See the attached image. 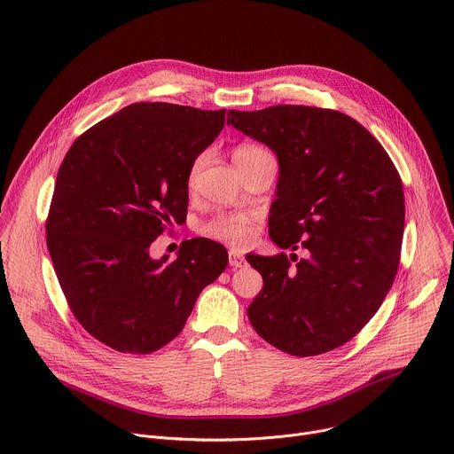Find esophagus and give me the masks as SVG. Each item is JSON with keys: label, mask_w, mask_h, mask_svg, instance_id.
<instances>
[{"label": "esophagus", "mask_w": 454, "mask_h": 454, "mask_svg": "<svg viewBox=\"0 0 454 454\" xmlns=\"http://www.w3.org/2000/svg\"><path fill=\"white\" fill-rule=\"evenodd\" d=\"M230 266L231 268H242V266H246V258L240 254V253H237V251H230Z\"/></svg>", "instance_id": "obj_1"}]
</instances>
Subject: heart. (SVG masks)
<instances>
[{
  "instance_id": "1",
  "label": "heart",
  "mask_w": 454,
  "mask_h": 454,
  "mask_svg": "<svg viewBox=\"0 0 454 454\" xmlns=\"http://www.w3.org/2000/svg\"><path fill=\"white\" fill-rule=\"evenodd\" d=\"M261 154H270L266 149L258 147V145H240L235 149L233 153V160L239 158H246V156H261ZM203 160L198 158L196 161L192 163L190 170H188V183L193 184L200 176ZM207 233L214 239L224 240L231 246L242 247L246 244L251 242L253 235H254V217L251 214H224L219 215L217 219H214L208 226H207Z\"/></svg>"
}]
</instances>
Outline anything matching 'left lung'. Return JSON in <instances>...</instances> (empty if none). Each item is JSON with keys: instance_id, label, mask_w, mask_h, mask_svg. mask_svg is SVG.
I'll return each mask as SVG.
<instances>
[{"instance_id": "1", "label": "left lung", "mask_w": 454, "mask_h": 454, "mask_svg": "<svg viewBox=\"0 0 454 454\" xmlns=\"http://www.w3.org/2000/svg\"><path fill=\"white\" fill-rule=\"evenodd\" d=\"M228 123L277 154L270 237L291 249L289 256H246L264 278L247 307L251 325L291 356L334 350L366 325L395 280L404 231L399 172L366 129L340 111L231 109Z\"/></svg>"}]
</instances>
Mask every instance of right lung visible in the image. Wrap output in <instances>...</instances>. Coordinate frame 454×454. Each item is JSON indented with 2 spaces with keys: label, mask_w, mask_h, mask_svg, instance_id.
Wrapping results in <instances>:
<instances>
[{
  "label": "right lung",
  "mask_w": 454,
  "mask_h": 454,
  "mask_svg": "<svg viewBox=\"0 0 454 454\" xmlns=\"http://www.w3.org/2000/svg\"><path fill=\"white\" fill-rule=\"evenodd\" d=\"M224 113L131 104L77 138L59 168L46 223L53 270L81 325L118 352L172 341L226 270V247L203 237L186 240L174 262L149 251L186 214L188 170Z\"/></svg>",
  "instance_id": "obj_1"
}]
</instances>
